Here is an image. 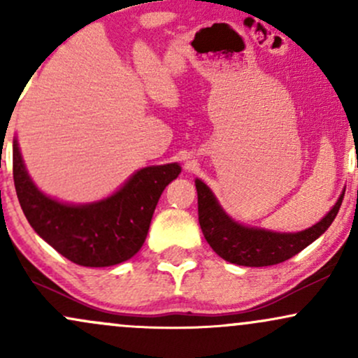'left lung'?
<instances>
[{"label":"left lung","mask_w":358,"mask_h":358,"mask_svg":"<svg viewBox=\"0 0 358 358\" xmlns=\"http://www.w3.org/2000/svg\"><path fill=\"white\" fill-rule=\"evenodd\" d=\"M195 187L199 195V222L203 237L222 259L249 268L279 264L301 252L330 227L345 195V193L340 195L334 208L313 227L294 234H281L245 227L239 222L232 220L222 210L210 188L202 180H195Z\"/></svg>","instance_id":"1"}]
</instances>
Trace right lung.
I'll return each mask as SVG.
<instances>
[{
  "instance_id": "1",
  "label": "right lung",
  "mask_w": 358,
  "mask_h": 358,
  "mask_svg": "<svg viewBox=\"0 0 358 358\" xmlns=\"http://www.w3.org/2000/svg\"><path fill=\"white\" fill-rule=\"evenodd\" d=\"M180 171L178 163L143 168L108 199L69 205L35 187L13 139V180L24 217L57 252L85 268L119 264L141 249L156 203Z\"/></svg>"
}]
</instances>
